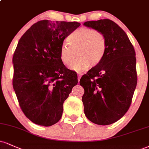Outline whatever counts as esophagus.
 Returning a JSON list of instances; mask_svg holds the SVG:
<instances>
[{"mask_svg": "<svg viewBox=\"0 0 149 149\" xmlns=\"http://www.w3.org/2000/svg\"><path fill=\"white\" fill-rule=\"evenodd\" d=\"M82 73H78V82H79V81H80V78H81V76H82Z\"/></svg>", "mask_w": 149, "mask_h": 149, "instance_id": "obj_1", "label": "esophagus"}]
</instances>
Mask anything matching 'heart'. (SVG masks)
<instances>
[{
    "label": "heart",
    "mask_w": 149,
    "mask_h": 149,
    "mask_svg": "<svg viewBox=\"0 0 149 149\" xmlns=\"http://www.w3.org/2000/svg\"><path fill=\"white\" fill-rule=\"evenodd\" d=\"M69 43H64L60 48V60L65 67L72 64L76 51L78 60L71 66L74 71H81L101 62L106 50V41L101 32L89 28H80L73 32L68 37Z\"/></svg>",
    "instance_id": "obj_1"
}]
</instances>
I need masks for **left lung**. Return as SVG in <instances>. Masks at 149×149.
Listing matches in <instances>:
<instances>
[{
  "label": "left lung",
  "instance_id": "obj_1",
  "mask_svg": "<svg viewBox=\"0 0 149 149\" xmlns=\"http://www.w3.org/2000/svg\"><path fill=\"white\" fill-rule=\"evenodd\" d=\"M104 35L105 55L80 80L85 116L98 125L116 122L126 113L137 85L135 51L126 33L110 19L84 23Z\"/></svg>",
  "mask_w": 149,
  "mask_h": 149
}]
</instances>
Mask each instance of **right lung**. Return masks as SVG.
I'll use <instances>...</instances> for the list:
<instances>
[{"instance_id":"right-lung-1","label":"right lung","mask_w":149,"mask_h":149,"mask_svg":"<svg viewBox=\"0 0 149 149\" xmlns=\"http://www.w3.org/2000/svg\"><path fill=\"white\" fill-rule=\"evenodd\" d=\"M80 26L39 21L18 42L12 59V85L23 112L35 124L51 126L58 122L64 102L78 83L77 74L62 64L60 48Z\"/></svg>"}]
</instances>
